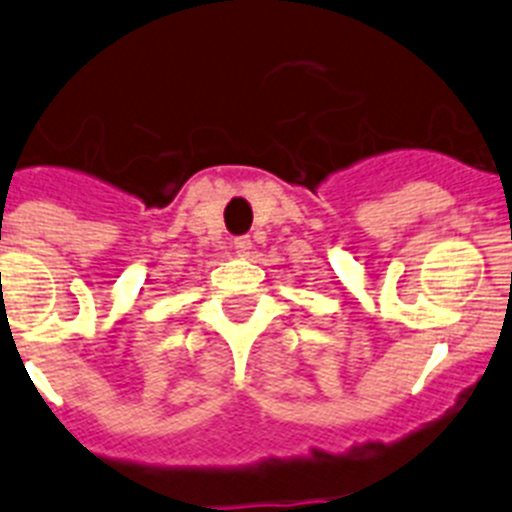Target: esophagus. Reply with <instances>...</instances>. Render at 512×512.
<instances>
[{
    "mask_svg": "<svg viewBox=\"0 0 512 512\" xmlns=\"http://www.w3.org/2000/svg\"><path fill=\"white\" fill-rule=\"evenodd\" d=\"M232 245H234V250L240 252V255H247V252L252 250V240H250V237H237V240H234Z\"/></svg>",
    "mask_w": 512,
    "mask_h": 512,
    "instance_id": "obj_1",
    "label": "esophagus"
}]
</instances>
